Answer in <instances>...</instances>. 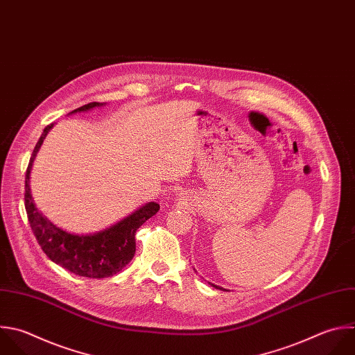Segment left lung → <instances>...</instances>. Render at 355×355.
<instances>
[{"mask_svg": "<svg viewBox=\"0 0 355 355\" xmlns=\"http://www.w3.org/2000/svg\"><path fill=\"white\" fill-rule=\"evenodd\" d=\"M214 287H216V288H220V290H225V288H222V287H219V286H215V284H212Z\"/></svg>", "mask_w": 355, "mask_h": 355, "instance_id": "1", "label": "left lung"}]
</instances>
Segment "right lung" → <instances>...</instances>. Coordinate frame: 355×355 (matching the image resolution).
<instances>
[{
	"label": "right lung",
	"mask_w": 355,
	"mask_h": 355,
	"mask_svg": "<svg viewBox=\"0 0 355 355\" xmlns=\"http://www.w3.org/2000/svg\"><path fill=\"white\" fill-rule=\"evenodd\" d=\"M100 105L103 104L89 103L73 110L71 114L87 111ZM53 126L54 123L44 129L26 169L25 208L31 227L42 250L53 262L79 276L92 279L110 277L122 270L132 261L136 252V232L147 219L159 211V205L157 202H148L116 225L96 234H71L53 225L36 208L29 186L32 164Z\"/></svg>",
	"instance_id": "right-lung-1"
}]
</instances>
